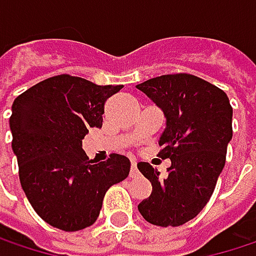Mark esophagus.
Here are the masks:
<instances>
[{
    "label": "esophagus",
    "mask_w": 256,
    "mask_h": 256,
    "mask_svg": "<svg viewBox=\"0 0 256 256\" xmlns=\"http://www.w3.org/2000/svg\"><path fill=\"white\" fill-rule=\"evenodd\" d=\"M138 174V166L136 162H132V170H130V176H134Z\"/></svg>",
    "instance_id": "esophagus-1"
}]
</instances>
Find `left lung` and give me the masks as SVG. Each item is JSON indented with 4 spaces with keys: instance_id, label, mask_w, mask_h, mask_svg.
Masks as SVG:
<instances>
[{
    "instance_id": "left-lung-1",
    "label": "left lung",
    "mask_w": 256,
    "mask_h": 256,
    "mask_svg": "<svg viewBox=\"0 0 256 256\" xmlns=\"http://www.w3.org/2000/svg\"><path fill=\"white\" fill-rule=\"evenodd\" d=\"M136 87L164 112L158 156L172 162L166 176L138 163L152 185L138 210L152 226L179 227L202 212L215 190L232 138V108L226 92L191 74L162 76Z\"/></svg>"
}]
</instances>
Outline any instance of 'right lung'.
Returning a JSON list of instances; mask_svg holds the SVG:
<instances>
[{
  "label": "right lung",
  "instance_id": "1",
  "mask_svg": "<svg viewBox=\"0 0 256 256\" xmlns=\"http://www.w3.org/2000/svg\"><path fill=\"white\" fill-rule=\"evenodd\" d=\"M122 87L62 74L14 99L10 128L20 185L34 210L52 227H90L106 190L128 176V157L111 154L94 164L82 151V138L90 128H102L104 105Z\"/></svg>",
  "mask_w": 256,
  "mask_h": 256
}]
</instances>
